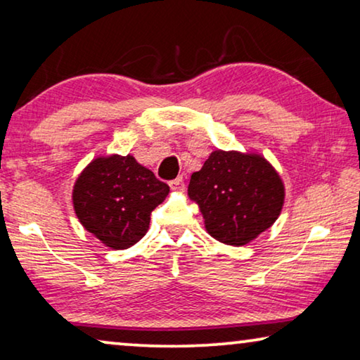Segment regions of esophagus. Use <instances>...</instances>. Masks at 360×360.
<instances>
[{"instance_id":"obj_1","label":"esophagus","mask_w":360,"mask_h":360,"mask_svg":"<svg viewBox=\"0 0 360 360\" xmlns=\"http://www.w3.org/2000/svg\"><path fill=\"white\" fill-rule=\"evenodd\" d=\"M169 187H171V189H173V191L184 189V178H182V176H178V178H176V179L169 181Z\"/></svg>"}]
</instances>
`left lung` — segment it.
<instances>
[{"mask_svg":"<svg viewBox=\"0 0 360 360\" xmlns=\"http://www.w3.org/2000/svg\"><path fill=\"white\" fill-rule=\"evenodd\" d=\"M189 197L200 207L207 231L228 245H244L276 221L283 181L260 155L213 152L191 176Z\"/></svg>","mask_w":360,"mask_h":360,"instance_id":"1","label":"left lung"}]
</instances>
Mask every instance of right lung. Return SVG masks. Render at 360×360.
<instances>
[{"instance_id":"1","label":"right lung","mask_w":360,"mask_h":360,"mask_svg":"<svg viewBox=\"0 0 360 360\" xmlns=\"http://www.w3.org/2000/svg\"><path fill=\"white\" fill-rule=\"evenodd\" d=\"M169 192L131 155L96 158L74 184V210L89 233L111 249H127L146 236L150 214Z\"/></svg>"}]
</instances>
